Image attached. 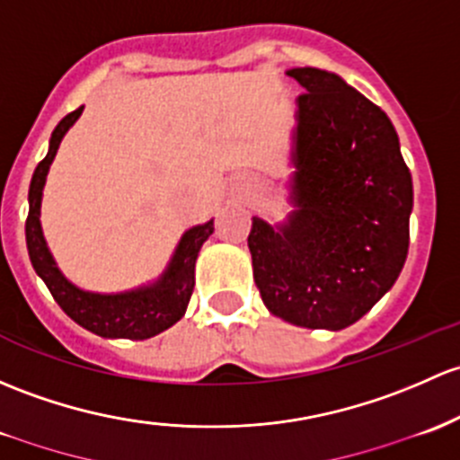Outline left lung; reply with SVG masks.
I'll return each mask as SVG.
<instances>
[{
  "label": "left lung",
  "mask_w": 460,
  "mask_h": 460,
  "mask_svg": "<svg viewBox=\"0 0 460 460\" xmlns=\"http://www.w3.org/2000/svg\"><path fill=\"white\" fill-rule=\"evenodd\" d=\"M295 110L287 220L253 216V279L275 317L341 331L393 288L408 258L412 176L381 108L319 67L287 70Z\"/></svg>",
  "instance_id": "8db88e82"
}]
</instances>
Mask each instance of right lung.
I'll return each instance as SVG.
<instances>
[{
  "mask_svg": "<svg viewBox=\"0 0 460 460\" xmlns=\"http://www.w3.org/2000/svg\"><path fill=\"white\" fill-rule=\"evenodd\" d=\"M81 112H84V105L59 120L50 137L46 158L39 163L32 173L26 220L28 255L55 302L64 308L67 317L75 319L85 331L99 337H108V340H149V337L167 331L185 315L193 284H196L193 273H196L198 253L207 238L214 234V220L191 226L182 234L167 269L154 282L123 293H92L72 284L57 267L46 238H43L39 217H41V198L48 169L55 161L61 138L76 123Z\"/></svg>",
  "mask_w": 460,
  "mask_h": 460,
  "instance_id": "obj_1",
  "label": "right lung"
}]
</instances>
